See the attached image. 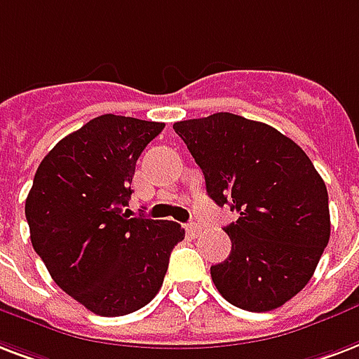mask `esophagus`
I'll list each match as a JSON object with an SVG mask.
<instances>
[{
    "label": "esophagus",
    "instance_id": "34e87169",
    "mask_svg": "<svg viewBox=\"0 0 359 359\" xmlns=\"http://www.w3.org/2000/svg\"><path fill=\"white\" fill-rule=\"evenodd\" d=\"M201 231H203V228H201V224L198 222H190L186 226V233L190 235V237H199Z\"/></svg>",
    "mask_w": 359,
    "mask_h": 359
}]
</instances>
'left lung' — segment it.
I'll list each match as a JSON object with an SVG mask.
<instances>
[{
	"label": "left lung",
	"instance_id": "left-lung-1",
	"mask_svg": "<svg viewBox=\"0 0 359 359\" xmlns=\"http://www.w3.org/2000/svg\"><path fill=\"white\" fill-rule=\"evenodd\" d=\"M216 205L239 218L226 226L231 252L210 267L216 290L252 313L283 307L307 286L330 241L327 190L313 161L275 128L216 113L175 122Z\"/></svg>",
	"mask_w": 359,
	"mask_h": 359
}]
</instances>
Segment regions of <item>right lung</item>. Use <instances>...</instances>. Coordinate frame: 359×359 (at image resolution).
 Here are the masks:
<instances>
[{"label": "right lung", "mask_w": 359, "mask_h": 359, "mask_svg": "<svg viewBox=\"0 0 359 359\" xmlns=\"http://www.w3.org/2000/svg\"><path fill=\"white\" fill-rule=\"evenodd\" d=\"M163 128L101 114L43 158L27 194L34 250L52 280L100 316H124L154 299L184 239L180 224L124 215L137 160Z\"/></svg>", "instance_id": "add662e5"}]
</instances>
